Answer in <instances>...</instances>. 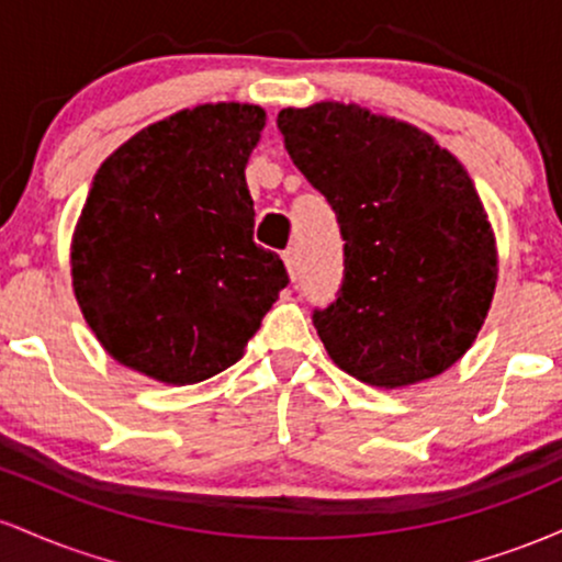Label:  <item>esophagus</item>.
Returning <instances> with one entry per match:
<instances>
[{
	"label": "esophagus",
	"instance_id": "obj_1",
	"mask_svg": "<svg viewBox=\"0 0 562 562\" xmlns=\"http://www.w3.org/2000/svg\"><path fill=\"white\" fill-rule=\"evenodd\" d=\"M282 261H285V267H288V274L293 277H299V250L295 248H288L285 254H282Z\"/></svg>",
	"mask_w": 562,
	"mask_h": 562
}]
</instances>
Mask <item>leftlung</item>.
Segmentation results:
<instances>
[{"label":"left lung","instance_id":"8db88e82","mask_svg":"<svg viewBox=\"0 0 562 562\" xmlns=\"http://www.w3.org/2000/svg\"><path fill=\"white\" fill-rule=\"evenodd\" d=\"M277 126L346 240L338 299L314 308L330 359L380 389L441 375L473 346L496 285L468 171L420 128L359 105L285 108Z\"/></svg>","mask_w":562,"mask_h":562}]
</instances>
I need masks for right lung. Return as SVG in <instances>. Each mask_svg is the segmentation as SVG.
<instances>
[{
	"label": "right lung",
	"mask_w": 562,
	"mask_h": 562,
	"mask_svg": "<svg viewBox=\"0 0 562 562\" xmlns=\"http://www.w3.org/2000/svg\"><path fill=\"white\" fill-rule=\"evenodd\" d=\"M259 105L218 102L142 128L100 171L70 245L83 319L121 364L198 383L243 357L285 263L254 243L245 164Z\"/></svg>",
	"instance_id": "obj_1"
}]
</instances>
